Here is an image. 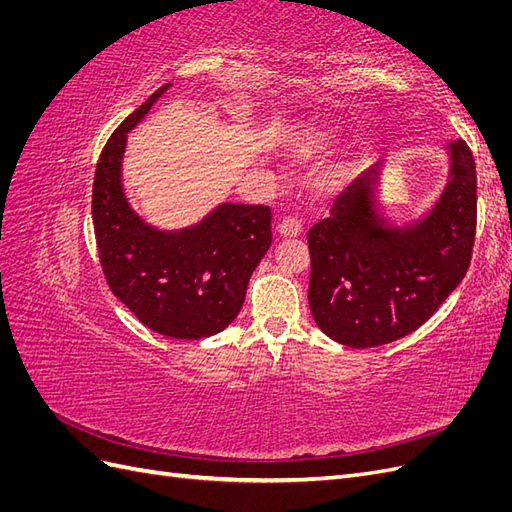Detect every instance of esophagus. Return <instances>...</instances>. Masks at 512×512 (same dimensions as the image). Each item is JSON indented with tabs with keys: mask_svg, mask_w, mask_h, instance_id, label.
I'll use <instances>...</instances> for the list:
<instances>
[{
	"mask_svg": "<svg viewBox=\"0 0 512 512\" xmlns=\"http://www.w3.org/2000/svg\"><path fill=\"white\" fill-rule=\"evenodd\" d=\"M301 230H303L301 222L294 220V218H286V220L277 224V235H280V237H299Z\"/></svg>",
	"mask_w": 512,
	"mask_h": 512,
	"instance_id": "1",
	"label": "esophagus"
}]
</instances>
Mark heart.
Listing matches in <instances>:
<instances>
[{
  "label": "heart",
  "instance_id": "b5f03b06",
  "mask_svg": "<svg viewBox=\"0 0 512 512\" xmlns=\"http://www.w3.org/2000/svg\"><path fill=\"white\" fill-rule=\"evenodd\" d=\"M314 141H316V143H327V141H331V132H329V130H316V132H314Z\"/></svg>",
  "mask_w": 512,
  "mask_h": 512
}]
</instances>
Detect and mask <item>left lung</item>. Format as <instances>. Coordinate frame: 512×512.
<instances>
[{"instance_id":"8db88e82","label":"left lung","mask_w":512,"mask_h":512,"mask_svg":"<svg viewBox=\"0 0 512 512\" xmlns=\"http://www.w3.org/2000/svg\"><path fill=\"white\" fill-rule=\"evenodd\" d=\"M444 153V185L418 218H391L382 192L386 164H374L309 230V309L333 342L391 344L421 327L461 284L476 232V164L459 138Z\"/></svg>"}]
</instances>
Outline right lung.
Segmentation results:
<instances>
[{
    "mask_svg": "<svg viewBox=\"0 0 512 512\" xmlns=\"http://www.w3.org/2000/svg\"><path fill=\"white\" fill-rule=\"evenodd\" d=\"M170 87L153 91L108 138L96 166L91 218L115 297L151 331L203 339L241 312L250 277L271 247V209L220 203L196 224L160 228L132 207L123 188L128 134Z\"/></svg>",
    "mask_w": 512,
    "mask_h": 512,
    "instance_id": "right-lung-1",
    "label": "right lung"
}]
</instances>
